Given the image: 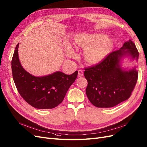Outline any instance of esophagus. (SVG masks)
<instances>
[{"instance_id": "34e87169", "label": "esophagus", "mask_w": 147, "mask_h": 147, "mask_svg": "<svg viewBox=\"0 0 147 147\" xmlns=\"http://www.w3.org/2000/svg\"><path fill=\"white\" fill-rule=\"evenodd\" d=\"M78 77H83V74H84L83 70H81V69H79V70H78Z\"/></svg>"}]
</instances>
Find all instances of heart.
I'll list each match as a JSON object with an SVG mask.
<instances>
[{"label": "heart", "instance_id": "heart-1", "mask_svg": "<svg viewBox=\"0 0 147 147\" xmlns=\"http://www.w3.org/2000/svg\"><path fill=\"white\" fill-rule=\"evenodd\" d=\"M75 44L87 49L86 60L93 64L101 61L113 46L112 40L102 34L81 35L75 38ZM66 52L70 57H74L77 55L72 47L69 45L66 47Z\"/></svg>", "mask_w": 147, "mask_h": 147}]
</instances>
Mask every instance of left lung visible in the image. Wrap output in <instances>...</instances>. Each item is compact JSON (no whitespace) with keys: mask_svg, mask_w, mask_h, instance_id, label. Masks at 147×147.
<instances>
[{"mask_svg":"<svg viewBox=\"0 0 147 147\" xmlns=\"http://www.w3.org/2000/svg\"><path fill=\"white\" fill-rule=\"evenodd\" d=\"M130 55L138 60L139 52L132 41L125 42L119 49L110 52L99 63L85 68L88 82L86 95L95 107L109 108L130 97L136 84L138 71L134 67L123 70L119 64L121 58Z\"/></svg>","mask_w":147,"mask_h":147,"instance_id":"1","label":"left lung"}]
</instances>
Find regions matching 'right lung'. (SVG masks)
I'll use <instances>...</instances> for the list:
<instances>
[{
  "label": "right lung",
  "instance_id": "right-lung-1",
  "mask_svg": "<svg viewBox=\"0 0 147 147\" xmlns=\"http://www.w3.org/2000/svg\"><path fill=\"white\" fill-rule=\"evenodd\" d=\"M18 43L11 61L13 77L16 88L23 99L33 107L48 109L56 107L62 102L70 86L78 75V71L72 75L61 72L35 77L23 68L18 56Z\"/></svg>",
  "mask_w": 147,
  "mask_h": 147
}]
</instances>
